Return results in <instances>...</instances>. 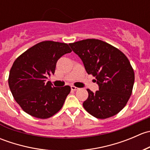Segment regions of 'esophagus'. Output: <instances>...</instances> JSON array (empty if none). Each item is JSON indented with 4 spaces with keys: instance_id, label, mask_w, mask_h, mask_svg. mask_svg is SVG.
I'll return each mask as SVG.
<instances>
[{
    "instance_id": "1",
    "label": "esophagus",
    "mask_w": 150,
    "mask_h": 150,
    "mask_svg": "<svg viewBox=\"0 0 150 150\" xmlns=\"http://www.w3.org/2000/svg\"><path fill=\"white\" fill-rule=\"evenodd\" d=\"M71 89H72V91H77V90H78V88L75 87V86H71Z\"/></svg>"
}]
</instances>
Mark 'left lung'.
<instances>
[{
	"label": "left lung",
	"instance_id": "1",
	"mask_svg": "<svg viewBox=\"0 0 150 150\" xmlns=\"http://www.w3.org/2000/svg\"><path fill=\"white\" fill-rule=\"evenodd\" d=\"M69 45L99 87L95 93L87 89L88 97L83 104L85 110L99 119L117 115L126 105L134 83V69L128 59L118 48L98 39Z\"/></svg>",
	"mask_w": 150,
	"mask_h": 150
}]
</instances>
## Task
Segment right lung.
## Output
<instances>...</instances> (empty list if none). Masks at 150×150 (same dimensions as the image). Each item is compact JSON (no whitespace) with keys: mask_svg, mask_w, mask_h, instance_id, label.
I'll return each instance as SVG.
<instances>
[{"mask_svg":"<svg viewBox=\"0 0 150 150\" xmlns=\"http://www.w3.org/2000/svg\"><path fill=\"white\" fill-rule=\"evenodd\" d=\"M71 51L67 43L46 40L16 59L10 69L8 86L15 101L25 112L46 119L61 110L71 88L54 87L46 81L54 74L59 59Z\"/></svg>","mask_w":150,"mask_h":150,"instance_id":"add662e5","label":"right lung"}]
</instances>
